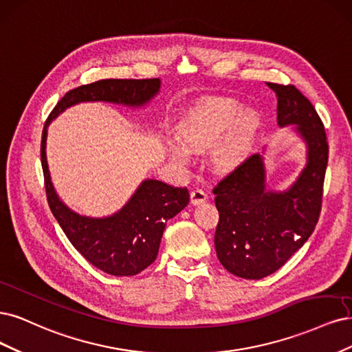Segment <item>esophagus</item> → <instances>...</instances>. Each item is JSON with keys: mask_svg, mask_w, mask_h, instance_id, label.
Listing matches in <instances>:
<instances>
[{"mask_svg": "<svg viewBox=\"0 0 352 352\" xmlns=\"http://www.w3.org/2000/svg\"><path fill=\"white\" fill-rule=\"evenodd\" d=\"M190 197H191V203H192V205H200V203L208 200V195H206V192L203 191L201 188L192 190V191L190 192Z\"/></svg>", "mask_w": 352, "mask_h": 352, "instance_id": "obj_1", "label": "esophagus"}]
</instances>
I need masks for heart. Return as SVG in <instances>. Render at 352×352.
<instances>
[{"mask_svg":"<svg viewBox=\"0 0 352 352\" xmlns=\"http://www.w3.org/2000/svg\"><path fill=\"white\" fill-rule=\"evenodd\" d=\"M240 111L241 105L232 99H208L203 102L178 126V135L183 144L169 142V152L174 160L187 162L190 151H206L214 143L212 164L218 171H232L240 166L252 152L258 127L256 112L244 111L240 115Z\"/></svg>","mask_w":352,"mask_h":352,"instance_id":"b5f03b06","label":"heart"}]
</instances>
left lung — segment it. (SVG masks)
I'll return each instance as SVG.
<instances>
[{
  "label": "left lung",
  "mask_w": 352,
  "mask_h": 352,
  "mask_svg": "<svg viewBox=\"0 0 352 352\" xmlns=\"http://www.w3.org/2000/svg\"><path fill=\"white\" fill-rule=\"evenodd\" d=\"M267 86L278 98L279 127L296 126L307 146V164L288 190L270 191L263 157L253 155L213 188L218 258L244 279L274 274L309 240L322 210L327 166L326 133L311 102L292 85Z\"/></svg>",
  "instance_id": "8db88e82"
}]
</instances>
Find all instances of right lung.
<instances>
[{
  "mask_svg": "<svg viewBox=\"0 0 352 352\" xmlns=\"http://www.w3.org/2000/svg\"><path fill=\"white\" fill-rule=\"evenodd\" d=\"M160 90V78H107L83 85L61 98L42 131L41 161L51 212L76 250L114 276L138 275L155 262L166 222L188 205V190L144 179L117 213L107 218L82 217L64 205L52 186L45 151L48 126L63 111L80 102L104 100L135 108L147 104Z\"/></svg>",
  "mask_w": 352,
  "mask_h": 352,
  "instance_id": "1",
  "label": "right lung"
}]
</instances>
